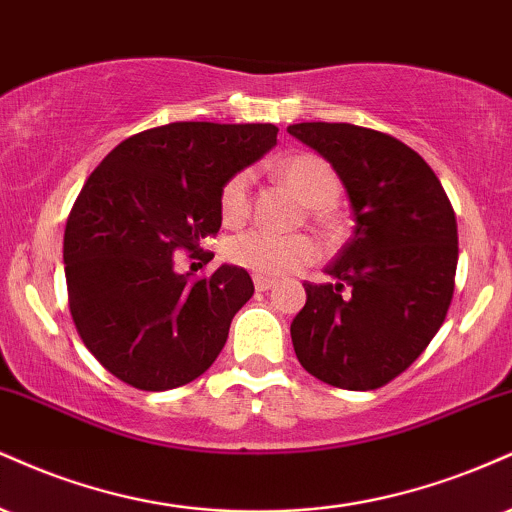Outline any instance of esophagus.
Masks as SVG:
<instances>
[{
  "label": "esophagus",
  "mask_w": 512,
  "mask_h": 512,
  "mask_svg": "<svg viewBox=\"0 0 512 512\" xmlns=\"http://www.w3.org/2000/svg\"><path fill=\"white\" fill-rule=\"evenodd\" d=\"M254 285H256L258 292H266V290H270V287L275 285V280L273 278H266V275H254Z\"/></svg>",
  "instance_id": "34e87169"
}]
</instances>
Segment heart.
<instances>
[{"label": "heart", "instance_id": "heart-1", "mask_svg": "<svg viewBox=\"0 0 512 512\" xmlns=\"http://www.w3.org/2000/svg\"><path fill=\"white\" fill-rule=\"evenodd\" d=\"M280 177L302 196L306 206L326 210L338 201L340 179L333 167L318 155H292L278 167ZM251 208V174L237 172L220 191V213L227 225H239ZM318 254V246L306 234H275L268 230H249L227 242V258L256 275L294 273L309 266Z\"/></svg>", "mask_w": 512, "mask_h": 512}]
</instances>
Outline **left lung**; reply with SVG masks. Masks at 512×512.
I'll use <instances>...</instances> for the list:
<instances>
[{"label": "left lung", "instance_id": "left-lung-1", "mask_svg": "<svg viewBox=\"0 0 512 512\" xmlns=\"http://www.w3.org/2000/svg\"><path fill=\"white\" fill-rule=\"evenodd\" d=\"M287 131L330 162L350 198V242L304 282L292 321L299 364L328 386H386L443 326L458 268V222L441 182L398 138L354 124L302 122Z\"/></svg>", "mask_w": 512, "mask_h": 512}]
</instances>
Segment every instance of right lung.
Returning <instances> with one entry per match:
<instances>
[{
	"mask_svg": "<svg viewBox=\"0 0 512 512\" xmlns=\"http://www.w3.org/2000/svg\"><path fill=\"white\" fill-rule=\"evenodd\" d=\"M275 143V124L174 122L126 138L83 184L64 230L69 309L119 381L170 390L218 359L254 282L227 263L191 282L174 254L220 230L222 186Z\"/></svg>",
	"mask_w": 512,
	"mask_h": 512,
	"instance_id": "obj_1",
	"label": "right lung"
}]
</instances>
